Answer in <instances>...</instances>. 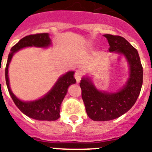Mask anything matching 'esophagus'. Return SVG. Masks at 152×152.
<instances>
[{
  "label": "esophagus",
  "mask_w": 152,
  "mask_h": 152,
  "mask_svg": "<svg viewBox=\"0 0 152 152\" xmlns=\"http://www.w3.org/2000/svg\"><path fill=\"white\" fill-rule=\"evenodd\" d=\"M81 77H82V72L79 71V70L76 71V72H75V79H76L77 83H79L80 81Z\"/></svg>",
  "instance_id": "1"
}]
</instances>
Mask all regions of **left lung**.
Wrapping results in <instances>:
<instances>
[{"label":"left lung","instance_id":"left-lung-1","mask_svg":"<svg viewBox=\"0 0 152 152\" xmlns=\"http://www.w3.org/2000/svg\"><path fill=\"white\" fill-rule=\"evenodd\" d=\"M110 45V52L123 54L129 65V78L117 92L101 91L95 88L89 77L80 80L81 95L86 112L93 121H105L119 118L134 105L141 91L143 67L137 50L123 37L104 34Z\"/></svg>","mask_w":152,"mask_h":152}]
</instances>
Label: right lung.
<instances>
[{
  "label": "right lung",
  "instance_id": "1",
  "mask_svg": "<svg viewBox=\"0 0 152 152\" xmlns=\"http://www.w3.org/2000/svg\"><path fill=\"white\" fill-rule=\"evenodd\" d=\"M51 44L48 33L30 34L23 38L11 49L5 68V80L8 92L14 103L25 115L39 121H56L60 118V107L67 94L69 85L76 82L74 72H68L61 76L50 91L41 99L35 101L23 102L20 100L12 92L8 80V65L13 54L20 49L27 46L47 47Z\"/></svg>",
  "mask_w": 152,
  "mask_h": 152
}]
</instances>
